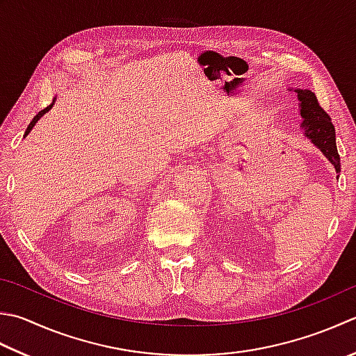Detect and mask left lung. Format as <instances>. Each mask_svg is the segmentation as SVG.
<instances>
[{"instance_id": "8db88e82", "label": "left lung", "mask_w": 356, "mask_h": 356, "mask_svg": "<svg viewBox=\"0 0 356 356\" xmlns=\"http://www.w3.org/2000/svg\"><path fill=\"white\" fill-rule=\"evenodd\" d=\"M299 102V114H301V129L305 138L323 152L325 159L333 165L335 171L341 172V159L337 149L335 128L329 114L319 106L316 95L309 89H295Z\"/></svg>"}]
</instances>
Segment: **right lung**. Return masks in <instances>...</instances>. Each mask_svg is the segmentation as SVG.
Returning <instances> with one entry per match:
<instances>
[{
    "instance_id": "obj_1",
    "label": "right lung",
    "mask_w": 356,
    "mask_h": 356,
    "mask_svg": "<svg viewBox=\"0 0 356 356\" xmlns=\"http://www.w3.org/2000/svg\"><path fill=\"white\" fill-rule=\"evenodd\" d=\"M54 103H55V99L52 100V103H51V104H49V106H47V108H44L43 111H40V113H38L37 115H35V117H33V120L31 122V124H29V127H27V129H26V132H24V137H26L27 134H29V132L32 131V128L35 127V123H37V122L40 120V118H41V117H43V115H44L46 113H49V111H51V109H52V106H54Z\"/></svg>"
}]
</instances>
